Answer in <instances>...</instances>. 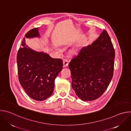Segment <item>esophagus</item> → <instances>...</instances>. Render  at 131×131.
Listing matches in <instances>:
<instances>
[{
    "label": "esophagus",
    "instance_id": "1",
    "mask_svg": "<svg viewBox=\"0 0 131 131\" xmlns=\"http://www.w3.org/2000/svg\"><path fill=\"white\" fill-rule=\"evenodd\" d=\"M63 64H64V65H63L64 67H67L68 66V60L67 59H64V60H63Z\"/></svg>",
    "mask_w": 131,
    "mask_h": 131
}]
</instances>
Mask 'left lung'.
<instances>
[{
  "label": "left lung",
  "mask_w": 131,
  "mask_h": 131,
  "mask_svg": "<svg viewBox=\"0 0 131 131\" xmlns=\"http://www.w3.org/2000/svg\"><path fill=\"white\" fill-rule=\"evenodd\" d=\"M115 57L110 37L103 30L95 41L71 60V86L79 99L92 101L101 96L113 77Z\"/></svg>",
  "instance_id": "1"
}]
</instances>
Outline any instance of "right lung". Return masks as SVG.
I'll use <instances>...</instances> for the list:
<instances>
[{"instance_id": "right-lung-1", "label": "right lung", "mask_w": 131, "mask_h": 131, "mask_svg": "<svg viewBox=\"0 0 131 131\" xmlns=\"http://www.w3.org/2000/svg\"><path fill=\"white\" fill-rule=\"evenodd\" d=\"M26 38H40L39 28H35L25 35ZM17 55L20 83L32 99L42 101L52 94L54 81L62 70V59H53L47 53L32 50L26 45L25 38Z\"/></svg>"}]
</instances>
